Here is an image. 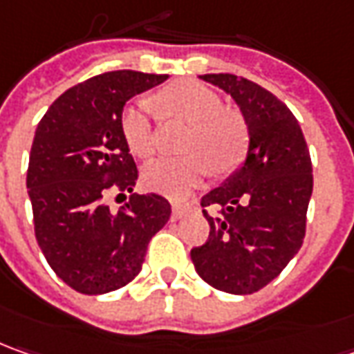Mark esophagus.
I'll list each match as a JSON object with an SVG mask.
<instances>
[{"label": "esophagus", "mask_w": 354, "mask_h": 354, "mask_svg": "<svg viewBox=\"0 0 354 354\" xmlns=\"http://www.w3.org/2000/svg\"><path fill=\"white\" fill-rule=\"evenodd\" d=\"M184 214H186V207H184V205L172 203V219H180Z\"/></svg>", "instance_id": "obj_1"}]
</instances>
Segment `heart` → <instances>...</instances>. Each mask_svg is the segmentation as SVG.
<instances>
[{"mask_svg": "<svg viewBox=\"0 0 354 354\" xmlns=\"http://www.w3.org/2000/svg\"><path fill=\"white\" fill-rule=\"evenodd\" d=\"M162 115L188 121L184 156H158L142 168V184L168 198H184L209 170L231 172L243 160L249 147V131L237 111L221 107L219 95L198 82H174L156 93ZM121 131L129 149L149 156L156 149V127L145 104L125 107Z\"/></svg>", "mask_w": 354, "mask_h": 354, "instance_id": "heart-1", "label": "heart"}]
</instances>
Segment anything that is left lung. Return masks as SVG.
Segmentation results:
<instances>
[{
    "mask_svg": "<svg viewBox=\"0 0 354 354\" xmlns=\"http://www.w3.org/2000/svg\"><path fill=\"white\" fill-rule=\"evenodd\" d=\"M233 97L249 131L243 165L201 198L212 227L192 249L196 272L227 294H252L280 274L306 235L313 189L311 158L298 119L276 95L235 74H203Z\"/></svg>",
    "mask_w": 354,
    "mask_h": 354,
    "instance_id": "8db88e82",
    "label": "left lung"
}]
</instances>
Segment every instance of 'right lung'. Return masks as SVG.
I'll use <instances>...</instances> for the list:
<instances>
[{
    "label": "right lung",
    "instance_id": "right-lung-1",
    "mask_svg": "<svg viewBox=\"0 0 354 354\" xmlns=\"http://www.w3.org/2000/svg\"><path fill=\"white\" fill-rule=\"evenodd\" d=\"M166 78L135 70L93 76L62 93L35 131L27 189L37 243L80 294L129 284L170 219V203L158 194H133L119 212L105 201L109 192H133L139 178L121 131L123 107Z\"/></svg>",
    "mask_w": 354,
    "mask_h": 354
}]
</instances>
